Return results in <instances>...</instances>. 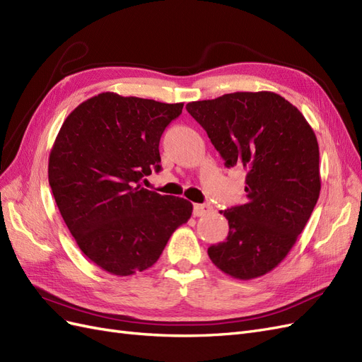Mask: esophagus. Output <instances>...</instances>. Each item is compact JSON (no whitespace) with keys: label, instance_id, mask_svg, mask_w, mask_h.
Segmentation results:
<instances>
[{"label":"esophagus","instance_id":"34e87169","mask_svg":"<svg viewBox=\"0 0 362 362\" xmlns=\"http://www.w3.org/2000/svg\"><path fill=\"white\" fill-rule=\"evenodd\" d=\"M208 213H211V205L210 204H194L193 205V214L196 217L206 216Z\"/></svg>","mask_w":362,"mask_h":362}]
</instances>
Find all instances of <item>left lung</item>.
<instances>
[{
    "instance_id": "8db88e82",
    "label": "left lung",
    "mask_w": 362,
    "mask_h": 362,
    "mask_svg": "<svg viewBox=\"0 0 362 362\" xmlns=\"http://www.w3.org/2000/svg\"><path fill=\"white\" fill-rule=\"evenodd\" d=\"M226 168L246 170V204L221 211L225 242L208 247L235 279L266 275L287 257L320 194L319 144L311 125L273 92H235L187 104Z\"/></svg>"
}]
</instances>
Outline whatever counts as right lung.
Wrapping results in <instances>:
<instances>
[{
	"mask_svg": "<svg viewBox=\"0 0 362 362\" xmlns=\"http://www.w3.org/2000/svg\"><path fill=\"white\" fill-rule=\"evenodd\" d=\"M182 107L104 92L76 107L54 141L48 180L59 211L83 254L112 275L154 266L192 216L187 199L140 184L160 170V137Z\"/></svg>",
	"mask_w": 362,
	"mask_h": 362,
	"instance_id": "obj_1",
	"label": "right lung"
}]
</instances>
